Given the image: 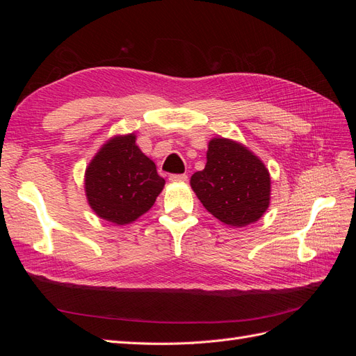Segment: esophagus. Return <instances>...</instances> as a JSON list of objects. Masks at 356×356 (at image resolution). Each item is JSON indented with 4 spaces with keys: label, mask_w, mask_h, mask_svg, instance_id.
<instances>
[{
    "label": "esophagus",
    "mask_w": 356,
    "mask_h": 356,
    "mask_svg": "<svg viewBox=\"0 0 356 356\" xmlns=\"http://www.w3.org/2000/svg\"><path fill=\"white\" fill-rule=\"evenodd\" d=\"M169 181L170 182H184V181H187V175L186 174H182V175L174 174V175L169 177Z\"/></svg>",
    "instance_id": "obj_1"
}]
</instances>
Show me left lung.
<instances>
[{
	"instance_id": "obj_1",
	"label": "left lung",
	"mask_w": 356,
	"mask_h": 356,
	"mask_svg": "<svg viewBox=\"0 0 356 356\" xmlns=\"http://www.w3.org/2000/svg\"><path fill=\"white\" fill-rule=\"evenodd\" d=\"M190 184L202 204L221 222L245 227L263 217L270 203V175L245 145L227 138L209 141L207 165Z\"/></svg>"
}]
</instances>
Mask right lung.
Instances as JSON below:
<instances>
[{"mask_svg": "<svg viewBox=\"0 0 356 356\" xmlns=\"http://www.w3.org/2000/svg\"><path fill=\"white\" fill-rule=\"evenodd\" d=\"M135 139V134L111 138L92 159L84 175L90 208L117 225L141 217L165 187L154 161L139 149Z\"/></svg>", "mask_w": 356, "mask_h": 356, "instance_id": "add662e5", "label": "right lung"}]
</instances>
